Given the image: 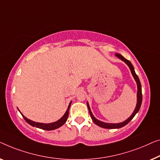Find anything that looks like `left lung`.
I'll return each mask as SVG.
<instances>
[{
  "mask_svg": "<svg viewBox=\"0 0 160 160\" xmlns=\"http://www.w3.org/2000/svg\"><path fill=\"white\" fill-rule=\"evenodd\" d=\"M116 56L118 58H120V59H122V61H124V62L126 63V64L128 65V67H130V71H131V73H132V76H133V78H135V80H136V81L137 85H138V93H137V104H136V109H135V110H134L133 113L132 114V115L130 116V118L128 119V120H126L125 122H123L117 123V124H112V123H105V122H102V121L98 120L97 119H96L95 118H94L93 115V114H92V112L91 111V109H90L88 103H87L88 108V110H89L90 115H91V119H92V120H93V122L95 123L96 125L100 126V127L103 128H107V129H115V128H120L123 127V126H125V125H127L128 123L132 119L134 118V116L136 115L137 112H138V110H139V109H140V107H141V103H142V92H141V82H140V80H139L138 77V75H137L136 74V72H135L133 66H132V64H131V62H130L129 60L126 59V58H125L124 57H123L121 54L117 53Z\"/></svg>",
  "mask_w": 160,
  "mask_h": 160,
  "instance_id": "left-lung-1",
  "label": "left lung"
}]
</instances>
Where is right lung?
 Returning <instances> with one entry per match:
<instances>
[{
  "label": "right lung",
  "mask_w": 160,
  "mask_h": 160,
  "mask_svg": "<svg viewBox=\"0 0 160 160\" xmlns=\"http://www.w3.org/2000/svg\"><path fill=\"white\" fill-rule=\"evenodd\" d=\"M70 105H71V102L69 103L68 109H67L66 112H65L64 116H63L62 118L60 119V120H58V121H57V122H55L49 123V124H44V123H39V122H33V121L29 120V119H28V118H26L22 114V115L24 118V120H25L26 122H28V124H30V125L33 126V127L40 128V129H42L45 130H52L57 129V128H58L59 127H61V126H62L63 125H64L65 122H66V121L69 116V107H70Z\"/></svg>",
  "instance_id": "1"
}]
</instances>
